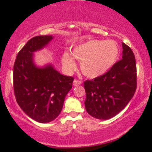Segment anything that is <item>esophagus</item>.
Here are the masks:
<instances>
[{
	"mask_svg": "<svg viewBox=\"0 0 152 152\" xmlns=\"http://www.w3.org/2000/svg\"><path fill=\"white\" fill-rule=\"evenodd\" d=\"M73 84H74V86H78V85L81 84V81L78 79H74V82H73Z\"/></svg>",
	"mask_w": 152,
	"mask_h": 152,
	"instance_id": "obj_1",
	"label": "esophagus"
}]
</instances>
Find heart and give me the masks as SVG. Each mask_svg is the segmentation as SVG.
<instances>
[{
  "mask_svg": "<svg viewBox=\"0 0 152 152\" xmlns=\"http://www.w3.org/2000/svg\"><path fill=\"white\" fill-rule=\"evenodd\" d=\"M118 55V45L112 40L91 39L77 45L72 50L73 57L81 61V72L89 78L98 77L107 72L114 65ZM73 57L68 52L62 56L63 66L68 72L76 68Z\"/></svg>",
  "mask_w": 152,
  "mask_h": 152,
  "instance_id": "1",
  "label": "heart"
}]
</instances>
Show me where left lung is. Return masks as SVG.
Here are the masks:
<instances>
[{
    "label": "left lung",
    "instance_id": "obj_1",
    "mask_svg": "<svg viewBox=\"0 0 152 152\" xmlns=\"http://www.w3.org/2000/svg\"><path fill=\"white\" fill-rule=\"evenodd\" d=\"M122 58L106 74L84 81L88 114L98 119H109L124 109L134 96L137 86L135 56L122 43Z\"/></svg>",
    "mask_w": 152,
    "mask_h": 152
}]
</instances>
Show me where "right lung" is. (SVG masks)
<instances>
[{
  "mask_svg": "<svg viewBox=\"0 0 152 152\" xmlns=\"http://www.w3.org/2000/svg\"><path fill=\"white\" fill-rule=\"evenodd\" d=\"M52 38V36L31 38L18 52L13 66L16 102L28 116L40 123L50 122L58 116L74 79L59 74L51 65L41 69L34 65L33 53Z\"/></svg>",
  "mask_w": 152,
  "mask_h": 152,
  "instance_id": "obj_1",
  "label": "right lung"
}]
</instances>
